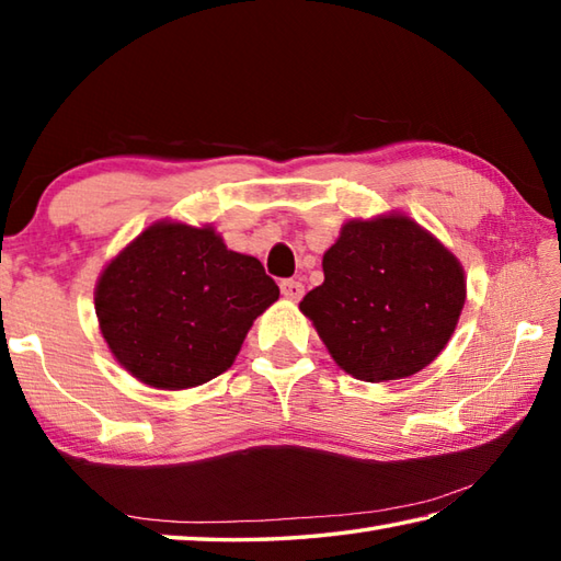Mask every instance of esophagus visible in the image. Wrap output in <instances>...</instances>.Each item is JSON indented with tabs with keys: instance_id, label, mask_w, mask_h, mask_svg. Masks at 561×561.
<instances>
[{
	"instance_id": "esophagus-1",
	"label": "esophagus",
	"mask_w": 561,
	"mask_h": 561,
	"mask_svg": "<svg viewBox=\"0 0 561 561\" xmlns=\"http://www.w3.org/2000/svg\"><path fill=\"white\" fill-rule=\"evenodd\" d=\"M279 289H282L284 297L291 299V301H299L304 297V284L299 279H284L279 284Z\"/></svg>"
}]
</instances>
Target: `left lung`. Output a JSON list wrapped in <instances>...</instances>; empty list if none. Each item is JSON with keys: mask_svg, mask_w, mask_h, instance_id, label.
<instances>
[{"mask_svg": "<svg viewBox=\"0 0 561 561\" xmlns=\"http://www.w3.org/2000/svg\"><path fill=\"white\" fill-rule=\"evenodd\" d=\"M324 284L299 301L331 358L358 381L421 371L458 327V257L401 213L348 220L324 252Z\"/></svg>", "mask_w": 561, "mask_h": 561, "instance_id": "1", "label": "left lung"}]
</instances>
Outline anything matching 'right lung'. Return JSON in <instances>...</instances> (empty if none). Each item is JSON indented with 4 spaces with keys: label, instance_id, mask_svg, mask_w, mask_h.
Instances as JSON below:
<instances>
[{
    "label": "right lung",
    "instance_id": "add662e5",
    "mask_svg": "<svg viewBox=\"0 0 561 561\" xmlns=\"http://www.w3.org/2000/svg\"><path fill=\"white\" fill-rule=\"evenodd\" d=\"M279 299L262 262L227 250L210 225L156 222L101 272L96 317L111 354L163 391L203 386L240 354L252 321Z\"/></svg>",
    "mask_w": 561,
    "mask_h": 561
}]
</instances>
